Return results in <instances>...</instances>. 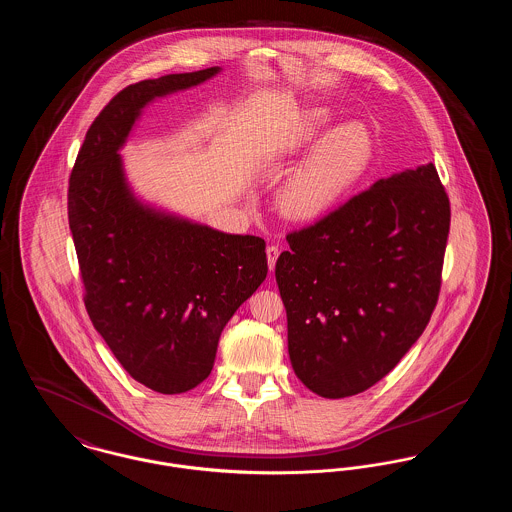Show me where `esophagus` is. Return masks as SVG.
I'll list each match as a JSON object with an SVG mask.
<instances>
[{"instance_id": "34e87169", "label": "esophagus", "mask_w": 512, "mask_h": 512, "mask_svg": "<svg viewBox=\"0 0 512 512\" xmlns=\"http://www.w3.org/2000/svg\"><path fill=\"white\" fill-rule=\"evenodd\" d=\"M278 255H280V247L278 245H268L267 247V259H268V268L272 270L274 265H276V259H278Z\"/></svg>"}]
</instances>
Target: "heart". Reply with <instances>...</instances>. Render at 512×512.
<instances>
[{
  "label": "heart",
  "mask_w": 512,
  "mask_h": 512,
  "mask_svg": "<svg viewBox=\"0 0 512 512\" xmlns=\"http://www.w3.org/2000/svg\"><path fill=\"white\" fill-rule=\"evenodd\" d=\"M330 122L328 109L303 111L280 138L278 155L292 157L305 151ZM317 143L278 192V209L288 220L311 222L328 215L355 188L370 165L372 138L361 122H343Z\"/></svg>",
  "instance_id": "obj_1"
}]
</instances>
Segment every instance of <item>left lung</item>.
<instances>
[{
    "mask_svg": "<svg viewBox=\"0 0 512 512\" xmlns=\"http://www.w3.org/2000/svg\"><path fill=\"white\" fill-rule=\"evenodd\" d=\"M449 220L428 163L380 178L286 236L274 274L293 372L309 390L357 395L407 355L438 303Z\"/></svg>",
    "mask_w": 512,
    "mask_h": 512,
    "instance_id": "1",
    "label": "left lung"
}]
</instances>
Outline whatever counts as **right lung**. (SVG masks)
<instances>
[{
  "label": "right lung",
  "instance_id": "obj_1",
  "mask_svg": "<svg viewBox=\"0 0 512 512\" xmlns=\"http://www.w3.org/2000/svg\"><path fill=\"white\" fill-rule=\"evenodd\" d=\"M211 67L124 88L92 122L69 182L84 303L122 368L159 393L213 370L226 322L267 278L265 240L226 234L134 194L121 149L144 109L217 76Z\"/></svg>",
  "mask_w": 512,
  "mask_h": 512
}]
</instances>
